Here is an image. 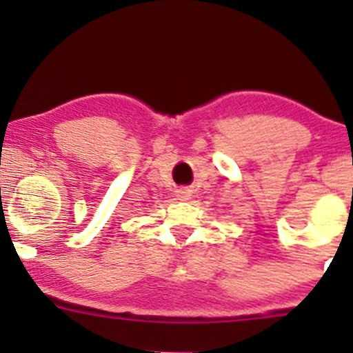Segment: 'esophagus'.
<instances>
[{"instance_id":"esophagus-1","label":"esophagus","mask_w":353,"mask_h":353,"mask_svg":"<svg viewBox=\"0 0 353 353\" xmlns=\"http://www.w3.org/2000/svg\"><path fill=\"white\" fill-rule=\"evenodd\" d=\"M190 189L188 188H181L179 190H177V199L179 201H189L190 199Z\"/></svg>"}]
</instances>
